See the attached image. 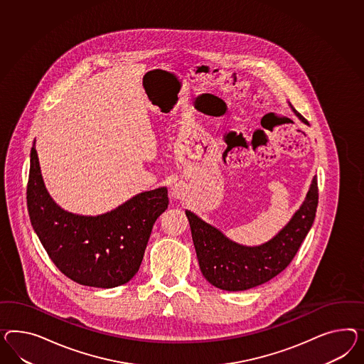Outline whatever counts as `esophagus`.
Returning <instances> with one entry per match:
<instances>
[{"instance_id": "34e87169", "label": "esophagus", "mask_w": 364, "mask_h": 364, "mask_svg": "<svg viewBox=\"0 0 364 364\" xmlns=\"http://www.w3.org/2000/svg\"><path fill=\"white\" fill-rule=\"evenodd\" d=\"M186 195V191L181 183H176L173 187L171 188V196L175 200H181Z\"/></svg>"}]
</instances>
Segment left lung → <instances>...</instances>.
<instances>
[{"label": "left lung", "instance_id": "8db88e82", "mask_svg": "<svg viewBox=\"0 0 364 364\" xmlns=\"http://www.w3.org/2000/svg\"><path fill=\"white\" fill-rule=\"evenodd\" d=\"M295 117L309 126L290 103ZM318 207V183L313 177L305 201L290 221L273 238L261 245L246 246L232 241L191 210L186 215L203 275L210 285L226 291H242L262 285L285 270L314 223Z\"/></svg>", "mask_w": 364, "mask_h": 364}]
</instances>
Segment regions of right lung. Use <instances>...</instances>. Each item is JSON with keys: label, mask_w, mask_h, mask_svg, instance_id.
I'll return each instance as SVG.
<instances>
[{"label": "right lung", "mask_w": 364, "mask_h": 364, "mask_svg": "<svg viewBox=\"0 0 364 364\" xmlns=\"http://www.w3.org/2000/svg\"><path fill=\"white\" fill-rule=\"evenodd\" d=\"M26 195L31 226L54 265L79 285L102 289L124 285L138 273L154 224L168 208L167 188L160 187L98 216L65 210L45 187L36 139Z\"/></svg>", "instance_id": "1"}]
</instances>
